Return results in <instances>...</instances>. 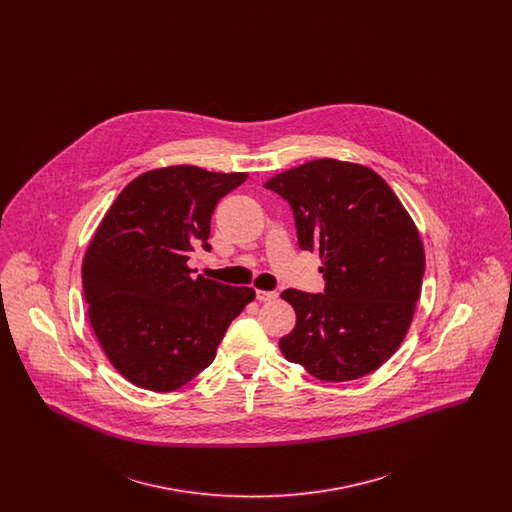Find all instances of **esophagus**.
<instances>
[{"label": "esophagus", "instance_id": "esophagus-1", "mask_svg": "<svg viewBox=\"0 0 512 512\" xmlns=\"http://www.w3.org/2000/svg\"><path fill=\"white\" fill-rule=\"evenodd\" d=\"M278 297V293L276 292H265V290H257V299L259 301H272V299H276Z\"/></svg>", "mask_w": 512, "mask_h": 512}]
</instances>
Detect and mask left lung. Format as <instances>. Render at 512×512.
I'll list each match as a JSON object with an SVG mask.
<instances>
[{"label": "left lung", "instance_id": "8db88e82", "mask_svg": "<svg viewBox=\"0 0 512 512\" xmlns=\"http://www.w3.org/2000/svg\"><path fill=\"white\" fill-rule=\"evenodd\" d=\"M293 211L297 244L318 249L324 293L284 290L297 315L284 357L326 382L370 374L413 322L424 247L386 180L363 165L317 159L265 184Z\"/></svg>", "mask_w": 512, "mask_h": 512}]
</instances>
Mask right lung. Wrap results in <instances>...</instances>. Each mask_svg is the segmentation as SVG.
<instances>
[{"mask_svg": "<svg viewBox=\"0 0 512 512\" xmlns=\"http://www.w3.org/2000/svg\"><path fill=\"white\" fill-rule=\"evenodd\" d=\"M245 172L176 165L134 178L84 255L88 317L111 365L138 388L178 390L213 363L230 322L255 290L194 276L195 247L211 251V215Z\"/></svg>", "mask_w": 512, "mask_h": 512, "instance_id": "right-lung-1", "label": "right lung"}]
</instances>
